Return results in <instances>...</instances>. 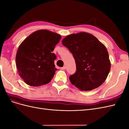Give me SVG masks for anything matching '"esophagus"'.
<instances>
[{"label":"esophagus","mask_w":129,"mask_h":129,"mask_svg":"<svg viewBox=\"0 0 129 129\" xmlns=\"http://www.w3.org/2000/svg\"><path fill=\"white\" fill-rule=\"evenodd\" d=\"M66 66H63V67H61V68H60L61 70H65V69H66Z\"/></svg>","instance_id":"esophagus-1"}]
</instances>
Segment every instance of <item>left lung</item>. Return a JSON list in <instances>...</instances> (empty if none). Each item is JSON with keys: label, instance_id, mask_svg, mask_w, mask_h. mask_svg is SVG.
<instances>
[{"label": "left lung", "instance_id": "8db88e82", "mask_svg": "<svg viewBox=\"0 0 129 129\" xmlns=\"http://www.w3.org/2000/svg\"><path fill=\"white\" fill-rule=\"evenodd\" d=\"M62 44L75 60L76 71L69 76L72 84L81 90L98 88L107 79L111 63L105 46L93 35L80 32L67 36Z\"/></svg>", "mask_w": 129, "mask_h": 129}]
</instances>
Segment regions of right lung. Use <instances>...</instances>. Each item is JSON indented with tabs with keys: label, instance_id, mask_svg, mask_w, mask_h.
Masks as SVG:
<instances>
[{
	"label": "right lung",
	"instance_id": "obj_1",
	"mask_svg": "<svg viewBox=\"0 0 129 129\" xmlns=\"http://www.w3.org/2000/svg\"><path fill=\"white\" fill-rule=\"evenodd\" d=\"M61 36L46 29L32 33L18 49L15 61L19 75L25 82L38 87L50 82L56 71L52 53Z\"/></svg>",
	"mask_w": 129,
	"mask_h": 129
}]
</instances>
